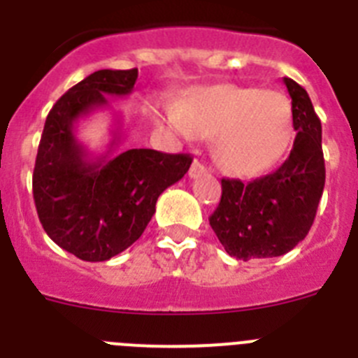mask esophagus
Returning a JSON list of instances; mask_svg holds the SVG:
<instances>
[{
  "instance_id": "esophagus-1",
  "label": "esophagus",
  "mask_w": 358,
  "mask_h": 358,
  "mask_svg": "<svg viewBox=\"0 0 358 358\" xmlns=\"http://www.w3.org/2000/svg\"><path fill=\"white\" fill-rule=\"evenodd\" d=\"M202 173H206V166L201 163V161H194L192 163V166H189V179H197V177H201Z\"/></svg>"
}]
</instances>
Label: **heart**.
I'll return each mask as SVG.
<instances>
[{"label": "heart", "mask_w": 358, "mask_h": 358, "mask_svg": "<svg viewBox=\"0 0 358 358\" xmlns=\"http://www.w3.org/2000/svg\"><path fill=\"white\" fill-rule=\"evenodd\" d=\"M185 136H215L213 157L224 172L252 177L283 154L292 129L289 98L278 91L224 84L201 90L170 115Z\"/></svg>", "instance_id": "b5f03b06"}]
</instances>
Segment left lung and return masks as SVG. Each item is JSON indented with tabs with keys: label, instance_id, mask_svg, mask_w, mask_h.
I'll list each match as a JSON object with an SVG mask.
<instances>
[{
	"label": "left lung",
	"instance_id": "obj_1",
	"mask_svg": "<svg viewBox=\"0 0 358 358\" xmlns=\"http://www.w3.org/2000/svg\"><path fill=\"white\" fill-rule=\"evenodd\" d=\"M292 98V150L268 176L243 185L222 179V197L210 226L229 256L248 262L292 251L308 235L324 188L321 120L310 96L292 78H283Z\"/></svg>",
	"mask_w": 358,
	"mask_h": 358
}]
</instances>
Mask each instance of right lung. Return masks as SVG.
Returning a JSON list of instances; mask_svg holds the SVG:
<instances>
[{"label":"right lung","instance_id":"add662e5","mask_svg":"<svg viewBox=\"0 0 358 358\" xmlns=\"http://www.w3.org/2000/svg\"><path fill=\"white\" fill-rule=\"evenodd\" d=\"M138 69H98L73 85L50 110L31 177L46 235L84 262H106L131 248L156 213L157 197L188 172L189 154L118 145L91 159L77 140L78 120L107 107L106 94L132 93Z\"/></svg>","mask_w":358,"mask_h":358}]
</instances>
